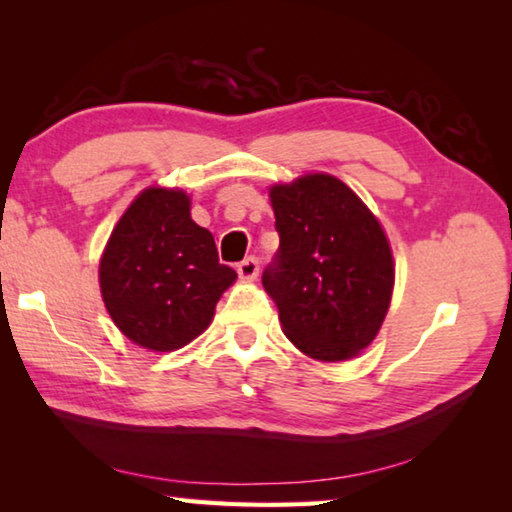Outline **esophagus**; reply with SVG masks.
I'll use <instances>...</instances> for the list:
<instances>
[{"mask_svg":"<svg viewBox=\"0 0 512 512\" xmlns=\"http://www.w3.org/2000/svg\"><path fill=\"white\" fill-rule=\"evenodd\" d=\"M237 273H239V277H241V280H244V282H253L255 277H257V273H259L257 259H255V257L244 259V262H241V264L237 266Z\"/></svg>","mask_w":512,"mask_h":512,"instance_id":"1","label":"esophagus"}]
</instances>
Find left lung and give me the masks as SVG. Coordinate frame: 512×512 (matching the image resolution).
I'll use <instances>...</instances> for the list:
<instances>
[{"label": "left lung", "mask_w": 512, "mask_h": 512, "mask_svg": "<svg viewBox=\"0 0 512 512\" xmlns=\"http://www.w3.org/2000/svg\"><path fill=\"white\" fill-rule=\"evenodd\" d=\"M280 250L262 284L282 332L309 359L359 357L375 341L395 287L391 241L370 207L332 173L268 187Z\"/></svg>", "instance_id": "8db88e82"}]
</instances>
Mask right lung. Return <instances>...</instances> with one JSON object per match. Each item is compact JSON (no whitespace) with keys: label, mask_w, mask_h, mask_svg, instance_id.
I'll return each mask as SVG.
<instances>
[{"label":"right lung","mask_w":512,"mask_h":512,"mask_svg":"<svg viewBox=\"0 0 512 512\" xmlns=\"http://www.w3.org/2000/svg\"><path fill=\"white\" fill-rule=\"evenodd\" d=\"M237 280L219 264L210 230L185 189L151 185L126 207L99 259L103 305L128 341L151 352L185 348L210 327Z\"/></svg>","instance_id":"obj_1"}]
</instances>
